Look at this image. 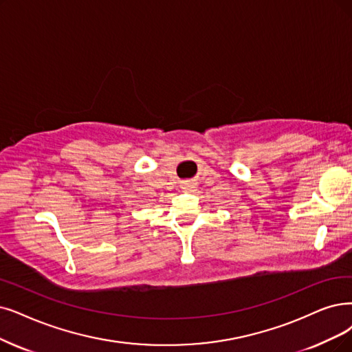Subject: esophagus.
<instances>
[{
	"label": "esophagus",
	"instance_id": "1",
	"mask_svg": "<svg viewBox=\"0 0 352 352\" xmlns=\"http://www.w3.org/2000/svg\"><path fill=\"white\" fill-rule=\"evenodd\" d=\"M182 188L186 190H192V189H195V184H192V182H186V184L182 185Z\"/></svg>",
	"mask_w": 352,
	"mask_h": 352
}]
</instances>
